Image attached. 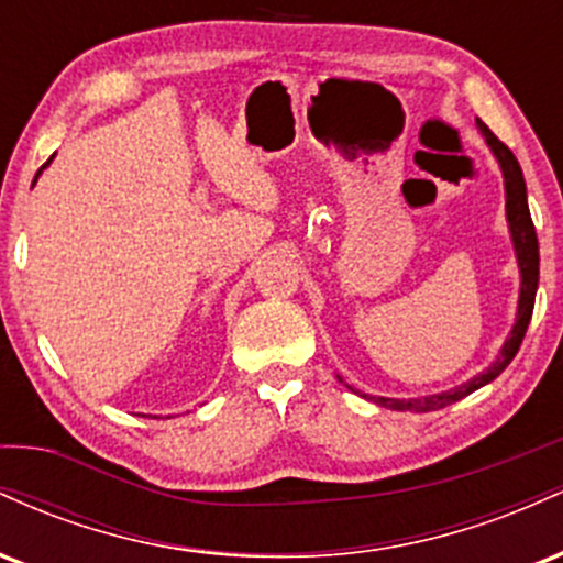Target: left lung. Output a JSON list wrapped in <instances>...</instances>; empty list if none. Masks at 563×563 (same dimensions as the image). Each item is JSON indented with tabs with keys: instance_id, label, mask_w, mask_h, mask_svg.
Here are the masks:
<instances>
[{
	"instance_id": "left-lung-1",
	"label": "left lung",
	"mask_w": 563,
	"mask_h": 563,
	"mask_svg": "<svg viewBox=\"0 0 563 563\" xmlns=\"http://www.w3.org/2000/svg\"><path fill=\"white\" fill-rule=\"evenodd\" d=\"M479 129L487 137L489 147L495 151L497 161H500L503 177H506V209H508V222H510V235H514V245H516V260H519L521 267V296H519V318H516L514 331H510L506 346H503L500 357L495 360L487 371L479 373L476 378H471L468 384L457 386V389L434 394V397H423V399H386V397H371L373 402L380 407H391V410H412V412H429V410H439V407H448L457 399L468 397L471 391L482 389L484 384L495 380L506 371L510 360L516 357L519 352L521 341H525L527 325L532 320V309H534V294H538V280H540V249H538V232H534L532 217H529V206H527V185H525V174H521L519 161H516L514 153L508 151L506 142H500L489 132L487 124H482Z\"/></svg>"
}]
</instances>
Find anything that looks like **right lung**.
I'll return each instance as SVG.
<instances>
[{"mask_svg":"<svg viewBox=\"0 0 563 563\" xmlns=\"http://www.w3.org/2000/svg\"><path fill=\"white\" fill-rule=\"evenodd\" d=\"M49 161H53V158H49ZM49 161H47V164H49ZM47 164H44V166H47ZM44 166H42V169H44ZM42 169H38V172H36V177H38V174H42ZM36 177H34V183H36Z\"/></svg>","mask_w":563,"mask_h":563,"instance_id":"right-lung-1","label":"right lung"}]
</instances>
